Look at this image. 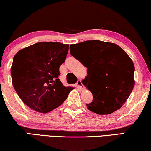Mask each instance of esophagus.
<instances>
[{
    "instance_id": "esophagus-1",
    "label": "esophagus",
    "mask_w": 151,
    "mask_h": 151,
    "mask_svg": "<svg viewBox=\"0 0 151 151\" xmlns=\"http://www.w3.org/2000/svg\"><path fill=\"white\" fill-rule=\"evenodd\" d=\"M77 87L79 88L80 90L83 89V84H82V82H81V81L80 79L78 80V81H77Z\"/></svg>"
}]
</instances>
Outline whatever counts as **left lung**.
<instances>
[{"instance_id": "1", "label": "left lung", "mask_w": 151, "mask_h": 151, "mask_svg": "<svg viewBox=\"0 0 151 151\" xmlns=\"http://www.w3.org/2000/svg\"><path fill=\"white\" fill-rule=\"evenodd\" d=\"M70 53L88 68L82 81L92 93L89 110L110 114L123 106L134 85V65L127 53L114 43L88 40L71 45Z\"/></svg>"}]
</instances>
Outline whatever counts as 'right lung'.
Segmentation results:
<instances>
[{"label":"right lung","mask_w":151,"mask_h":151,"mask_svg":"<svg viewBox=\"0 0 151 151\" xmlns=\"http://www.w3.org/2000/svg\"><path fill=\"white\" fill-rule=\"evenodd\" d=\"M69 45L56 42L35 43L17 53L11 68L12 84L25 104L40 113L58 107L74 88L58 79Z\"/></svg>","instance_id":"add662e5"}]
</instances>
